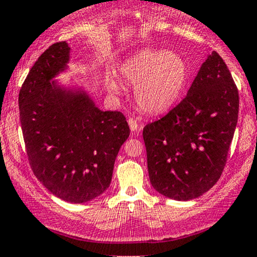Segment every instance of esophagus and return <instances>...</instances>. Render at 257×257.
<instances>
[{
	"label": "esophagus",
	"instance_id": "1",
	"mask_svg": "<svg viewBox=\"0 0 257 257\" xmlns=\"http://www.w3.org/2000/svg\"><path fill=\"white\" fill-rule=\"evenodd\" d=\"M128 124L132 132H139L143 128V124H140V123H139L135 118H133V117H129L128 118Z\"/></svg>",
	"mask_w": 257,
	"mask_h": 257
}]
</instances>
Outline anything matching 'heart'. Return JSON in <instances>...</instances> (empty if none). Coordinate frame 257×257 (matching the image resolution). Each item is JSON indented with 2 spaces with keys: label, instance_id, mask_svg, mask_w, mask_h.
<instances>
[{
  "label": "heart",
  "instance_id": "heart-1",
  "mask_svg": "<svg viewBox=\"0 0 257 257\" xmlns=\"http://www.w3.org/2000/svg\"><path fill=\"white\" fill-rule=\"evenodd\" d=\"M126 83L135 84L134 98L139 107L151 114L163 113L176 104L186 84V61L164 49H144L120 66ZM112 90L118 87L110 82Z\"/></svg>",
  "mask_w": 257,
  "mask_h": 257
}]
</instances>
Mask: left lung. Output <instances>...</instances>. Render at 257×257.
Listing matches in <instances>:
<instances>
[{
	"instance_id": "1",
	"label": "left lung",
	"mask_w": 257,
	"mask_h": 257,
	"mask_svg": "<svg viewBox=\"0 0 257 257\" xmlns=\"http://www.w3.org/2000/svg\"><path fill=\"white\" fill-rule=\"evenodd\" d=\"M239 110L228 67L213 52L187 95L143 132L151 185L176 200L198 198L220 179Z\"/></svg>"
}]
</instances>
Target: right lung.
Here are the masks:
<instances>
[{"label":"right lung","mask_w":257,"mask_h":257,"mask_svg":"<svg viewBox=\"0 0 257 257\" xmlns=\"http://www.w3.org/2000/svg\"><path fill=\"white\" fill-rule=\"evenodd\" d=\"M69 57L66 42L40 55L20 89L19 111L35 176L58 198L77 204L107 190L131 131L122 112L99 110L84 91L51 81L64 71Z\"/></svg>","instance_id":"1"}]
</instances>
